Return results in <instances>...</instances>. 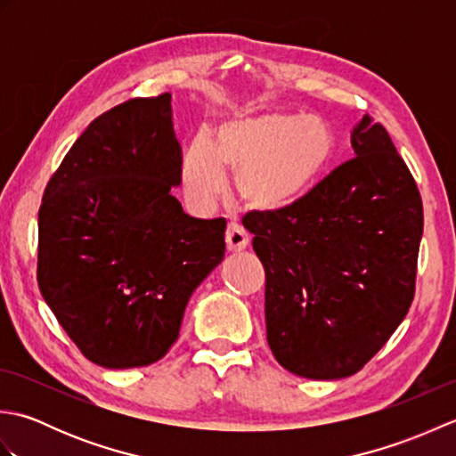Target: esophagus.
Returning a JSON list of instances; mask_svg holds the SVG:
<instances>
[{
	"mask_svg": "<svg viewBox=\"0 0 456 456\" xmlns=\"http://www.w3.org/2000/svg\"><path fill=\"white\" fill-rule=\"evenodd\" d=\"M248 240H250V237L243 227L237 225V223H229L227 233H225V243H227L229 253H239V250L247 248Z\"/></svg>",
	"mask_w": 456,
	"mask_h": 456,
	"instance_id": "1",
	"label": "esophagus"
}]
</instances>
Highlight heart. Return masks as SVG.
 I'll return each mask as SVG.
<instances>
[{
    "mask_svg": "<svg viewBox=\"0 0 456 456\" xmlns=\"http://www.w3.org/2000/svg\"><path fill=\"white\" fill-rule=\"evenodd\" d=\"M335 133L304 111L266 110L221 121L213 142L196 134L182 157V183L196 208H208L235 176L239 200L256 213H282L307 200L335 159Z\"/></svg>",
    "mask_w": 456,
    "mask_h": 456,
    "instance_id": "heart-1",
    "label": "heart"
}]
</instances>
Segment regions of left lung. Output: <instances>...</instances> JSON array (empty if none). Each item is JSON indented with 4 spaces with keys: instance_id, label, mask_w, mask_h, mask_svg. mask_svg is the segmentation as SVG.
<instances>
[{
    "instance_id": "obj_1",
    "label": "left lung",
    "mask_w": 456,
    "mask_h": 456,
    "mask_svg": "<svg viewBox=\"0 0 456 456\" xmlns=\"http://www.w3.org/2000/svg\"><path fill=\"white\" fill-rule=\"evenodd\" d=\"M354 157L282 213L243 225L266 274L270 351L312 380L351 376L380 351L415 296L423 203L380 123L364 115Z\"/></svg>"
}]
</instances>
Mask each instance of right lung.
Here are the masks:
<instances>
[{
	"mask_svg": "<svg viewBox=\"0 0 456 456\" xmlns=\"http://www.w3.org/2000/svg\"><path fill=\"white\" fill-rule=\"evenodd\" d=\"M180 180L170 94H160L94 119L46 183L38 289L95 364L160 361L191 292L225 255V219L183 213L170 193Z\"/></svg>",
	"mask_w": 456,
	"mask_h": 456,
	"instance_id": "right-lung-1",
	"label": "right lung"
}]
</instances>
